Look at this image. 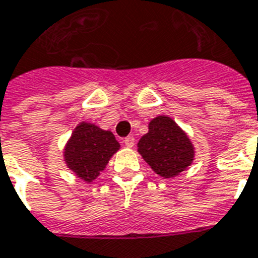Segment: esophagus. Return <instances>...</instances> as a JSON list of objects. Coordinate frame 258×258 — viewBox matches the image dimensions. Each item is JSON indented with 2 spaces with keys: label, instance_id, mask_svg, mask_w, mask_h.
Listing matches in <instances>:
<instances>
[{
  "label": "esophagus",
  "instance_id": "obj_1",
  "mask_svg": "<svg viewBox=\"0 0 258 258\" xmlns=\"http://www.w3.org/2000/svg\"><path fill=\"white\" fill-rule=\"evenodd\" d=\"M123 143H124L125 147H134V143H135V138L134 136H127V138H124V140H123Z\"/></svg>",
  "mask_w": 258,
  "mask_h": 258
}]
</instances>
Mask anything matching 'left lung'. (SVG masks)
Returning <instances> with one entry per match:
<instances>
[{"instance_id": "8db88e82", "label": "left lung", "mask_w": 258, "mask_h": 258, "mask_svg": "<svg viewBox=\"0 0 258 258\" xmlns=\"http://www.w3.org/2000/svg\"><path fill=\"white\" fill-rule=\"evenodd\" d=\"M142 136L138 151L155 172L163 177H173L190 165L194 146L183 130L168 116H158Z\"/></svg>"}]
</instances>
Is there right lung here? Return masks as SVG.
Masks as SVG:
<instances>
[{"label":"right lung","instance_id":"obj_1","mask_svg":"<svg viewBox=\"0 0 258 258\" xmlns=\"http://www.w3.org/2000/svg\"><path fill=\"white\" fill-rule=\"evenodd\" d=\"M119 147L120 144L112 133L90 123H81L64 148V160L77 176L93 181Z\"/></svg>","mask_w":258,"mask_h":258}]
</instances>
